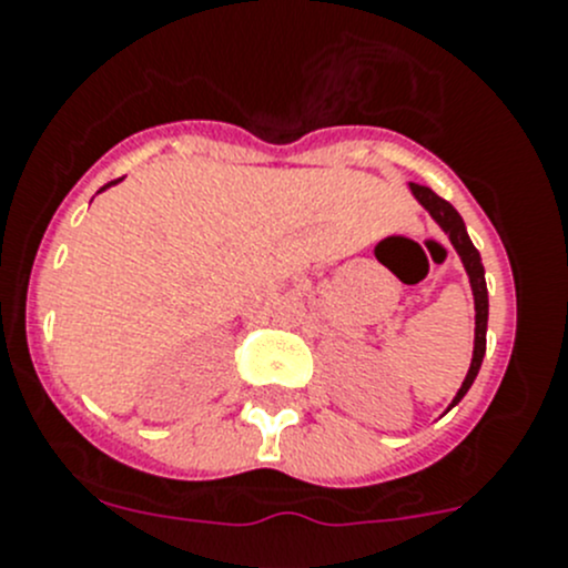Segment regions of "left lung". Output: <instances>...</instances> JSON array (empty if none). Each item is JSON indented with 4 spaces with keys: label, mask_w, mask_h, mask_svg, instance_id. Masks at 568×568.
<instances>
[{
    "label": "left lung",
    "mask_w": 568,
    "mask_h": 568,
    "mask_svg": "<svg viewBox=\"0 0 568 568\" xmlns=\"http://www.w3.org/2000/svg\"><path fill=\"white\" fill-rule=\"evenodd\" d=\"M410 191H413V196H416V200H418V205H422L424 211H427L433 219H436L438 227H442L444 233H447V239L453 241L455 252H458V255H460L466 274H469L471 294H475V352H471V366H469V372H466L464 385H460L458 394H455L453 405L447 407V410H453V407L458 405L460 399H464L466 390L471 388V383H475L477 372H480V366H483V357H486V329H488L486 268H483L480 252L475 250V244H471L469 233H466V224H464V219H460V213L455 211V207L449 205L447 200H442V196H438L436 191L427 189V185L410 183Z\"/></svg>",
    "instance_id": "obj_1"
}]
</instances>
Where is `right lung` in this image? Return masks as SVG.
I'll return each instance as SVG.
<instances>
[{"mask_svg": "<svg viewBox=\"0 0 568 568\" xmlns=\"http://www.w3.org/2000/svg\"><path fill=\"white\" fill-rule=\"evenodd\" d=\"M115 183H119V180H113V183H108V185H104V189H110V185H115ZM104 189H99V191H104Z\"/></svg>", "mask_w": 568, "mask_h": 568, "instance_id": "1", "label": "right lung"}]
</instances>
